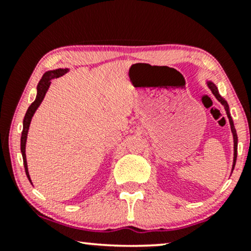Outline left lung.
I'll return each mask as SVG.
<instances>
[{
    "mask_svg": "<svg viewBox=\"0 0 251 251\" xmlns=\"http://www.w3.org/2000/svg\"><path fill=\"white\" fill-rule=\"evenodd\" d=\"M207 84H208L209 89H210V90H211L212 94H214L215 97L217 98V100L221 101L222 105H224V107L226 109V113H227V118L229 120V125H231V130H232V132H233V139H234V159H233V169H234V166H235V162H236V153H238V135H236V131H235V129H234V125H233V120L231 118V115H229L228 105H227V102H226L225 99L223 98L221 95H219L217 87H216V85L212 83L211 81H208Z\"/></svg>",
    "mask_w": 251,
    "mask_h": 251,
    "instance_id": "8db88e82",
    "label": "left lung"
}]
</instances>
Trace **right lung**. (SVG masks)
<instances>
[{
	"mask_svg": "<svg viewBox=\"0 0 251 251\" xmlns=\"http://www.w3.org/2000/svg\"><path fill=\"white\" fill-rule=\"evenodd\" d=\"M67 68H58V70H54V71H49L47 72V73L43 74L42 78H41L39 84H37V95H36V98L35 100H34L30 106L27 109L26 114H25V118H24V122H23V132H22V138H20V151H22V155H23V160H24V167H25V171H26V175H27V178H28L30 183H32V180H30V177H29V174H28V168H27V161H26V153H25V150H26V140H27V133H28V129H29V125H30V121H32V118L34 115V113L39 107L41 102H42L44 96H46L48 89H49L50 84H51V80H53V78H57L61 76V75H64L65 73H67Z\"/></svg>",
	"mask_w": 251,
	"mask_h": 251,
	"instance_id": "obj_1",
	"label": "right lung"
}]
</instances>
